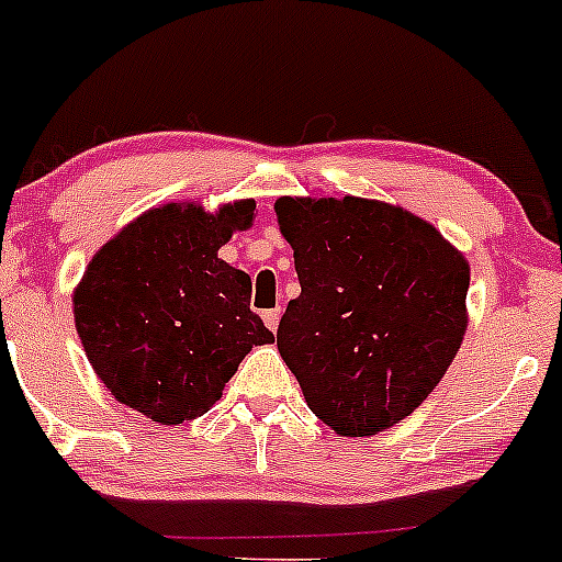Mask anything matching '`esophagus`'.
I'll return each mask as SVG.
<instances>
[{
  "instance_id": "34e87169",
  "label": "esophagus",
  "mask_w": 562,
  "mask_h": 562,
  "mask_svg": "<svg viewBox=\"0 0 562 562\" xmlns=\"http://www.w3.org/2000/svg\"><path fill=\"white\" fill-rule=\"evenodd\" d=\"M261 317H263V323H267L269 330H277V325H280V310H267Z\"/></svg>"
}]
</instances>
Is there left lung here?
I'll use <instances>...</instances> for the list:
<instances>
[{"label":"left lung","mask_w":562,"mask_h":562,"mask_svg":"<svg viewBox=\"0 0 562 562\" xmlns=\"http://www.w3.org/2000/svg\"><path fill=\"white\" fill-rule=\"evenodd\" d=\"M274 211L301 282L277 330L282 360L338 435L390 429L461 347L470 263L435 226L386 202L282 196Z\"/></svg>","instance_id":"1"}]
</instances>
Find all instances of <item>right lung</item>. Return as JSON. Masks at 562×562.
Wrapping results in <instances>:
<instances>
[{
	"label": "right lung",
	"mask_w": 562,
	"mask_h": 562,
	"mask_svg": "<svg viewBox=\"0 0 562 562\" xmlns=\"http://www.w3.org/2000/svg\"><path fill=\"white\" fill-rule=\"evenodd\" d=\"M256 202L215 215L154 207L109 239L74 293V323L98 379L159 424L211 411L243 357L274 333L250 310V277L218 248L248 229Z\"/></svg>",
	"instance_id": "right-lung-1"
}]
</instances>
